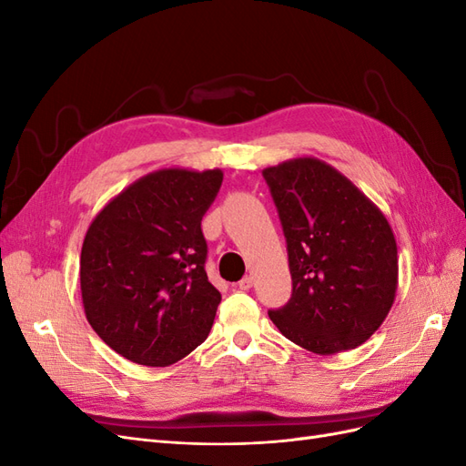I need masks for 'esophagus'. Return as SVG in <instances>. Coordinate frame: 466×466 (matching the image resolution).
<instances>
[{"label": "esophagus", "mask_w": 466, "mask_h": 466, "mask_svg": "<svg viewBox=\"0 0 466 466\" xmlns=\"http://www.w3.org/2000/svg\"><path fill=\"white\" fill-rule=\"evenodd\" d=\"M252 284H255V278H252V276H245L241 281H238V289L248 291V289L252 288Z\"/></svg>", "instance_id": "34e87169"}]
</instances>
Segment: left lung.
<instances>
[{
    "label": "left lung",
    "instance_id": "obj_1",
    "mask_svg": "<svg viewBox=\"0 0 466 466\" xmlns=\"http://www.w3.org/2000/svg\"><path fill=\"white\" fill-rule=\"evenodd\" d=\"M288 245L289 301L268 311L288 340L330 356L363 344L389 315L399 284L387 218L315 157L262 171Z\"/></svg>",
    "mask_w": 466,
    "mask_h": 466
}]
</instances>
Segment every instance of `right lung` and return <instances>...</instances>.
<instances>
[{
  "label": "right lung",
  "mask_w": 466,
  "mask_h": 466,
  "mask_svg": "<svg viewBox=\"0 0 466 466\" xmlns=\"http://www.w3.org/2000/svg\"><path fill=\"white\" fill-rule=\"evenodd\" d=\"M221 182L219 168H161L89 225L79 260L83 307L126 360L167 368L208 338L221 293L208 281L202 218Z\"/></svg>",
  "instance_id": "obj_1"
}]
</instances>
